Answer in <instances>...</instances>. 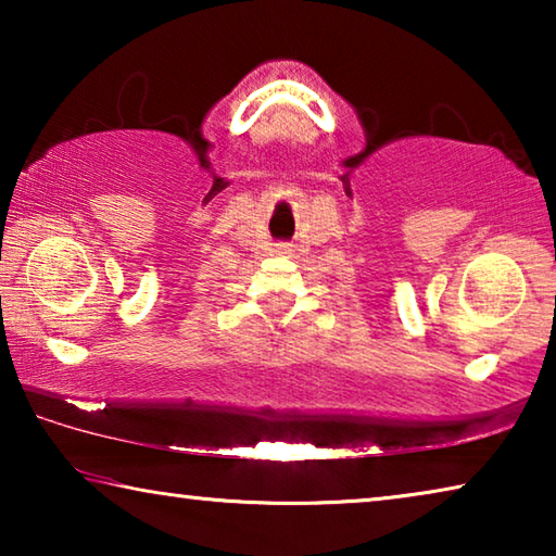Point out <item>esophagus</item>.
<instances>
[{"instance_id": "1", "label": "esophagus", "mask_w": 556, "mask_h": 556, "mask_svg": "<svg viewBox=\"0 0 556 556\" xmlns=\"http://www.w3.org/2000/svg\"><path fill=\"white\" fill-rule=\"evenodd\" d=\"M277 252H281V255H289V248H287V244H279Z\"/></svg>"}]
</instances>
